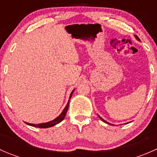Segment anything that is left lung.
I'll list each match as a JSON object with an SVG mask.
<instances>
[{
    "label": "left lung",
    "mask_w": 157,
    "mask_h": 157,
    "mask_svg": "<svg viewBox=\"0 0 157 157\" xmlns=\"http://www.w3.org/2000/svg\"><path fill=\"white\" fill-rule=\"evenodd\" d=\"M135 36V38H136V39H137V40H138V41H140V39H139V38H138V37H137V36ZM98 116H99V118H100V120H102V121H103V122L106 123V124H110V125H114V124H111V123H109V122H108V121H105V120H104V119H103V118H101V117H100V116H99V115H98Z\"/></svg>",
    "instance_id": "obj_1"
}]
</instances>
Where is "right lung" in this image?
<instances>
[{
    "mask_svg": "<svg viewBox=\"0 0 157 157\" xmlns=\"http://www.w3.org/2000/svg\"><path fill=\"white\" fill-rule=\"evenodd\" d=\"M74 90H73L72 92H71V95H70L68 102H67V105H66V106L64 107V109H63L62 112H61V113L60 114V115H58V116L56 118H55V119L52 120V121H48V122L40 123V124H30V123H28V122H25V123H26V124H28V125L33 126V127L40 128H51V127H52V126H54V125H56L57 124H58V123H60V122H61V121H62L63 120H64V117H65L66 113H67V109H68L70 99H71V96H72V94H73V93H74Z\"/></svg>",
    "mask_w": 157,
    "mask_h": 157,
    "instance_id": "add662e5",
    "label": "right lung"
}]
</instances>
